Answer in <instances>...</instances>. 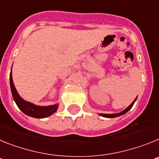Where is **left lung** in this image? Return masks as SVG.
Instances as JSON below:
<instances>
[{
    "mask_svg": "<svg viewBox=\"0 0 159 159\" xmlns=\"http://www.w3.org/2000/svg\"><path fill=\"white\" fill-rule=\"evenodd\" d=\"M135 101H136V99H134L133 102H132V103L130 105V106L127 107L126 108L124 111H121V112H119V113H117V114H99V116H102V117H106V118H116V117H118V116H123V115H124V114L127 113V112L130 110V108L133 107V105H134V103Z\"/></svg>",
    "mask_w": 159,
    "mask_h": 159,
    "instance_id": "8db88e82",
    "label": "left lung"
}]
</instances>
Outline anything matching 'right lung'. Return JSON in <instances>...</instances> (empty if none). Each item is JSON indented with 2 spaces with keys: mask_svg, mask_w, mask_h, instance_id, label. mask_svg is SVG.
<instances>
[{
  "mask_svg": "<svg viewBox=\"0 0 159 159\" xmlns=\"http://www.w3.org/2000/svg\"><path fill=\"white\" fill-rule=\"evenodd\" d=\"M10 88L12 91V95L13 97V99L16 103L18 107L21 110L23 113H25L27 116H31L33 118H37V119H43L48 116L52 115L54 112L57 111L58 108V104L51 105V106H37L32 102H27L24 100L20 96L14 86L13 81H12V70L10 72Z\"/></svg>",
  "mask_w": 159,
  "mask_h": 159,
  "instance_id": "right-lung-1",
  "label": "right lung"
}]
</instances>
